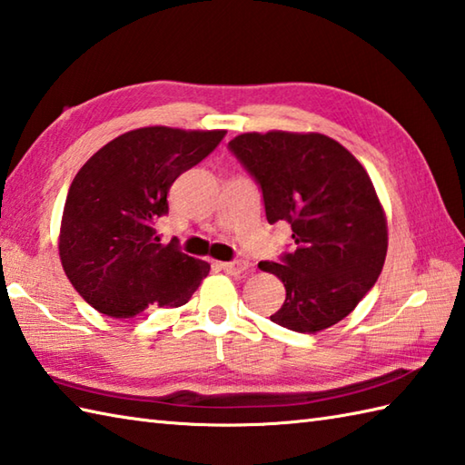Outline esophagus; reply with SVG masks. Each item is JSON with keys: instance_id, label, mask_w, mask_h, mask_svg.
I'll use <instances>...</instances> for the list:
<instances>
[{"instance_id": "1", "label": "esophagus", "mask_w": 465, "mask_h": 465, "mask_svg": "<svg viewBox=\"0 0 465 465\" xmlns=\"http://www.w3.org/2000/svg\"><path fill=\"white\" fill-rule=\"evenodd\" d=\"M216 267H219L221 271L229 272V274H234V277H239V274L246 272V269H249V262L244 261H234V262H216Z\"/></svg>"}]
</instances>
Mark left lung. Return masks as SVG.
Segmentation results:
<instances>
[{"instance_id":"left-lung-1","label":"left lung","mask_w":465,"mask_h":465,"mask_svg":"<svg viewBox=\"0 0 465 465\" xmlns=\"http://www.w3.org/2000/svg\"><path fill=\"white\" fill-rule=\"evenodd\" d=\"M229 148L259 183L267 221L292 231L295 251L259 262L287 291L271 321L297 333L339 323L375 285L387 254L385 213L367 170L317 132H246Z\"/></svg>"}]
</instances>
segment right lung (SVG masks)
<instances>
[{
    "label": "right lung",
    "instance_id": "1",
    "mask_svg": "<svg viewBox=\"0 0 465 465\" xmlns=\"http://www.w3.org/2000/svg\"><path fill=\"white\" fill-rule=\"evenodd\" d=\"M226 130L148 126L102 146L65 198L60 261L74 289L108 317L188 302L211 264L163 244L154 223L168 213V191L184 170L219 146Z\"/></svg>",
    "mask_w": 465,
    "mask_h": 465
}]
</instances>
